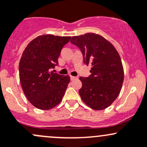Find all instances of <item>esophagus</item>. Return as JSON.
<instances>
[{
	"instance_id": "esophagus-1",
	"label": "esophagus",
	"mask_w": 147,
	"mask_h": 147,
	"mask_svg": "<svg viewBox=\"0 0 147 147\" xmlns=\"http://www.w3.org/2000/svg\"><path fill=\"white\" fill-rule=\"evenodd\" d=\"M70 78H71V80H74L76 79V78H77V77L73 76H70Z\"/></svg>"
}]
</instances>
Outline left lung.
Segmentation results:
<instances>
[{"label": "left lung", "mask_w": 147, "mask_h": 147, "mask_svg": "<svg viewBox=\"0 0 147 147\" xmlns=\"http://www.w3.org/2000/svg\"><path fill=\"white\" fill-rule=\"evenodd\" d=\"M71 42L80 49L85 64L92 67L89 77L79 78L82 100L92 109H105L117 98L122 88L124 71L121 57L111 42L94 33L73 36Z\"/></svg>", "instance_id": "left-lung-1"}]
</instances>
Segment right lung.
Here are the masks:
<instances>
[{
  "label": "right lung",
  "mask_w": 147,
  "mask_h": 147,
  "mask_svg": "<svg viewBox=\"0 0 147 147\" xmlns=\"http://www.w3.org/2000/svg\"><path fill=\"white\" fill-rule=\"evenodd\" d=\"M71 36L43 34L35 38L24 50L19 64L24 93L37 109L50 110L61 102L68 85L69 75L50 71L58 64V57Z\"/></svg>",
  "instance_id": "add662e5"
}]
</instances>
